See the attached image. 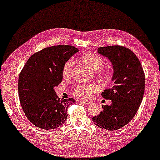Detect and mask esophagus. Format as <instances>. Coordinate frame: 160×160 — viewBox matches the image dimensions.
<instances>
[{
    "label": "esophagus",
    "instance_id": "esophagus-1",
    "mask_svg": "<svg viewBox=\"0 0 160 160\" xmlns=\"http://www.w3.org/2000/svg\"><path fill=\"white\" fill-rule=\"evenodd\" d=\"M80 102H81L82 103H83V104H84L85 105H90L92 104V102L90 101H82V100H80Z\"/></svg>",
    "mask_w": 160,
    "mask_h": 160
}]
</instances>
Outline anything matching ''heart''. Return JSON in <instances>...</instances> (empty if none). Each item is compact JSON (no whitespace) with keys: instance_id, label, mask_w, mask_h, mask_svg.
<instances>
[{"instance_id":"b5f03b06","label":"heart","mask_w":160,"mask_h":160,"mask_svg":"<svg viewBox=\"0 0 160 160\" xmlns=\"http://www.w3.org/2000/svg\"><path fill=\"white\" fill-rule=\"evenodd\" d=\"M81 62L88 69L92 72H96L99 70L104 64V60L100 56L92 52H86L80 56ZM74 66V62L69 59L64 63L62 73L64 78L70 76L72 70ZM100 77L106 81L110 80L112 78V72L110 70H103L100 72ZM99 90L98 87L94 84H80L76 86L74 90V94L82 99H87Z\"/></svg>"}]
</instances>
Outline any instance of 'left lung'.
<instances>
[{
    "label": "left lung",
    "mask_w": 160,
    "mask_h": 160,
    "mask_svg": "<svg viewBox=\"0 0 160 160\" xmlns=\"http://www.w3.org/2000/svg\"><path fill=\"white\" fill-rule=\"evenodd\" d=\"M98 52L111 62L114 85L102 92V96L112 100V104L102 106V111L92 118V121L102 129L116 130L130 122L140 108L145 89V74L136 54L124 46L100 47Z\"/></svg>",
    "instance_id": "1"
}]
</instances>
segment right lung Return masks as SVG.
<instances>
[{"label":"right lung","mask_w":160,"mask_h":160,"mask_svg":"<svg viewBox=\"0 0 160 160\" xmlns=\"http://www.w3.org/2000/svg\"><path fill=\"white\" fill-rule=\"evenodd\" d=\"M78 52L72 46L45 48L32 54L18 78L20 104L29 121L43 130H52L65 122L67 109L74 99L59 98L54 91L62 80L63 66Z\"/></svg>","instance_id":"right-lung-1"}]
</instances>
